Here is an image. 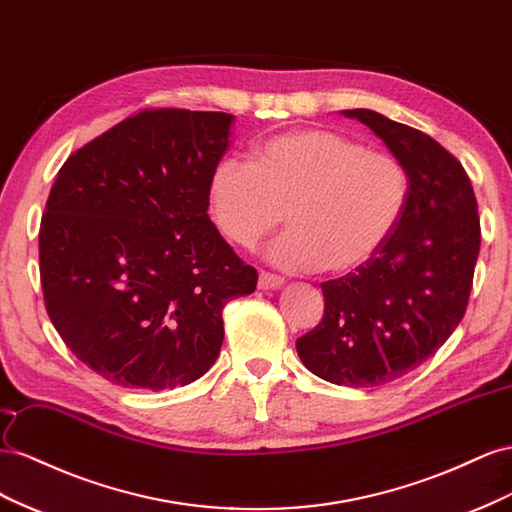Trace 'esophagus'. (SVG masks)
<instances>
[{"label": "esophagus", "instance_id": "esophagus-1", "mask_svg": "<svg viewBox=\"0 0 512 512\" xmlns=\"http://www.w3.org/2000/svg\"><path fill=\"white\" fill-rule=\"evenodd\" d=\"M283 283H285L283 276H276L270 272L259 274V289H279V287H283Z\"/></svg>", "mask_w": 512, "mask_h": 512}]
</instances>
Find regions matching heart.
Masks as SVG:
<instances>
[{"mask_svg": "<svg viewBox=\"0 0 512 512\" xmlns=\"http://www.w3.org/2000/svg\"><path fill=\"white\" fill-rule=\"evenodd\" d=\"M401 160L334 130L304 128L255 145L251 165L225 158L210 175L216 229L251 251L283 223L270 259L287 270L349 274L373 261L410 206Z\"/></svg>", "mask_w": 512, "mask_h": 512, "instance_id": "obj_1", "label": "heart"}]
</instances>
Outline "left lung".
Instances as JSON below:
<instances>
[{
  "label": "left lung",
  "mask_w": 512,
  "mask_h": 512,
  "mask_svg": "<svg viewBox=\"0 0 512 512\" xmlns=\"http://www.w3.org/2000/svg\"><path fill=\"white\" fill-rule=\"evenodd\" d=\"M341 113L369 126L405 165L410 206L373 261L321 283L324 317L296 349L326 382L371 388L420 367L459 326L480 251V218L465 169L435 139L371 109Z\"/></svg>",
  "instance_id": "obj_1"
}]
</instances>
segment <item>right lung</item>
Here are the masks:
<instances>
[{
    "mask_svg": "<svg viewBox=\"0 0 512 512\" xmlns=\"http://www.w3.org/2000/svg\"><path fill=\"white\" fill-rule=\"evenodd\" d=\"M231 122L145 109L57 173L38 236L47 313L70 352L122 388L195 382L221 352L225 304L257 287L208 216Z\"/></svg>",
    "mask_w": 512,
    "mask_h": 512,
    "instance_id": "right-lung-1",
    "label": "right lung"
}]
</instances>
